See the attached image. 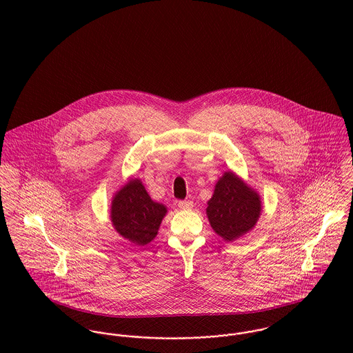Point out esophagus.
I'll return each instance as SVG.
<instances>
[{"mask_svg":"<svg viewBox=\"0 0 353 353\" xmlns=\"http://www.w3.org/2000/svg\"><path fill=\"white\" fill-rule=\"evenodd\" d=\"M178 206L183 210H189L193 208V202L192 201H179L178 202Z\"/></svg>","mask_w":353,"mask_h":353,"instance_id":"1","label":"esophagus"}]
</instances>
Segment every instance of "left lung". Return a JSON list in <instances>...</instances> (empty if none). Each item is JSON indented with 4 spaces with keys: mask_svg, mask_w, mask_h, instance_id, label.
I'll return each instance as SVG.
<instances>
[{
    "mask_svg": "<svg viewBox=\"0 0 353 353\" xmlns=\"http://www.w3.org/2000/svg\"><path fill=\"white\" fill-rule=\"evenodd\" d=\"M206 203L210 227L227 242H234L252 231L262 210L256 190L234 171H225L219 178L213 196Z\"/></svg>",
    "mask_w": 353,
    "mask_h": 353,
    "instance_id": "obj_1",
    "label": "left lung"
}]
</instances>
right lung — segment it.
Segmentation results:
<instances>
[{
  "label": "right lung",
  "mask_w": 353,
  "mask_h": 353,
  "mask_svg": "<svg viewBox=\"0 0 353 353\" xmlns=\"http://www.w3.org/2000/svg\"><path fill=\"white\" fill-rule=\"evenodd\" d=\"M167 213L163 203L153 201L141 179L130 178L112 197L110 219L114 230L134 246L153 241Z\"/></svg>",
  "instance_id": "1"
}]
</instances>
